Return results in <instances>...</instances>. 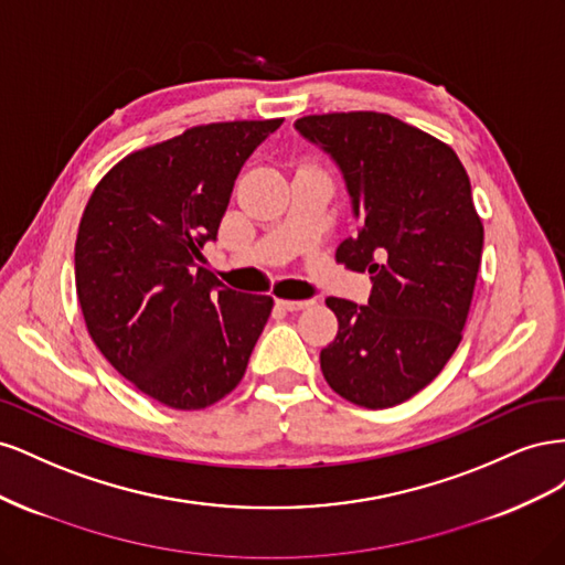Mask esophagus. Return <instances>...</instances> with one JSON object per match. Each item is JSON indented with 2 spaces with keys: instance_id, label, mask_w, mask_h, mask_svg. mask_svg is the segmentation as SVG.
Segmentation results:
<instances>
[{
  "instance_id": "obj_1",
  "label": "esophagus",
  "mask_w": 565,
  "mask_h": 565,
  "mask_svg": "<svg viewBox=\"0 0 565 565\" xmlns=\"http://www.w3.org/2000/svg\"><path fill=\"white\" fill-rule=\"evenodd\" d=\"M280 309L285 311H301V309H309V306H313V299H278L276 301Z\"/></svg>"
}]
</instances>
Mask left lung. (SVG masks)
Masks as SVG:
<instances>
[{"label": "left lung", "instance_id": "left-lung-1", "mask_svg": "<svg viewBox=\"0 0 565 565\" xmlns=\"http://www.w3.org/2000/svg\"><path fill=\"white\" fill-rule=\"evenodd\" d=\"M295 129L334 160L361 221L337 262L372 273L365 306L324 299L339 332L320 370L341 398L393 407L431 384L461 341L483 252L467 169L384 113L309 115Z\"/></svg>", "mask_w": 565, "mask_h": 565}]
</instances>
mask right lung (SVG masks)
<instances>
[{
    "label": "right lung",
    "instance_id": "obj_1",
    "mask_svg": "<svg viewBox=\"0 0 565 565\" xmlns=\"http://www.w3.org/2000/svg\"><path fill=\"white\" fill-rule=\"evenodd\" d=\"M282 119L185 129L117 162L84 207L75 285L106 361L174 409L210 407L241 384L273 299L221 285L216 241L243 164Z\"/></svg>",
    "mask_w": 565,
    "mask_h": 565
}]
</instances>
